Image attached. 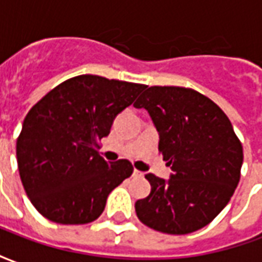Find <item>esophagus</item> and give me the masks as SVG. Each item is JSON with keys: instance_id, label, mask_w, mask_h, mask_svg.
I'll return each mask as SVG.
<instances>
[{"instance_id": "esophagus-1", "label": "esophagus", "mask_w": 262, "mask_h": 262, "mask_svg": "<svg viewBox=\"0 0 262 262\" xmlns=\"http://www.w3.org/2000/svg\"><path fill=\"white\" fill-rule=\"evenodd\" d=\"M133 177H136V178H143V177H144V172H142V171L135 170V171H133Z\"/></svg>"}]
</instances>
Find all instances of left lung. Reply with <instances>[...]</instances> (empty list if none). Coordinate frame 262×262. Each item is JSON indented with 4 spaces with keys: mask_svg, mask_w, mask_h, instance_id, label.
I'll return each mask as SVG.
<instances>
[{
    "mask_svg": "<svg viewBox=\"0 0 262 262\" xmlns=\"http://www.w3.org/2000/svg\"><path fill=\"white\" fill-rule=\"evenodd\" d=\"M159 132V150L170 178L153 174L147 198L135 203L139 220L154 230L188 234L209 225L234 193L243 147L225 112L202 94L182 86H150L133 103Z\"/></svg>",
    "mask_w": 262,
    "mask_h": 262,
    "instance_id": "8db88e82",
    "label": "left lung"
}]
</instances>
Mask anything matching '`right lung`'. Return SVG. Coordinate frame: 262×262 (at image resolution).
Masks as SVG:
<instances>
[{
    "label": "right lung",
    "mask_w": 262,
    "mask_h": 262,
    "mask_svg": "<svg viewBox=\"0 0 262 262\" xmlns=\"http://www.w3.org/2000/svg\"><path fill=\"white\" fill-rule=\"evenodd\" d=\"M142 84L78 75L61 82L28 112L16 140L18 168L37 212L60 225L99 217L109 193L129 178L127 160L108 163L98 140L133 103Z\"/></svg>",
    "instance_id": "1"
}]
</instances>
